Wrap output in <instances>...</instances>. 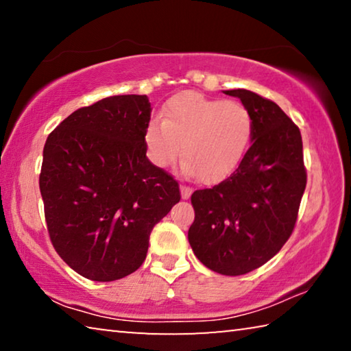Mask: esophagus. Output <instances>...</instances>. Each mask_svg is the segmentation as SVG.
<instances>
[{"label":"esophagus","instance_id":"34e87169","mask_svg":"<svg viewBox=\"0 0 351 351\" xmlns=\"http://www.w3.org/2000/svg\"><path fill=\"white\" fill-rule=\"evenodd\" d=\"M190 195H192V187L186 186V184H182L181 186V197L182 199H189Z\"/></svg>","mask_w":351,"mask_h":351}]
</instances>
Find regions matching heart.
Instances as JSON below:
<instances>
[{
	"mask_svg": "<svg viewBox=\"0 0 351 351\" xmlns=\"http://www.w3.org/2000/svg\"><path fill=\"white\" fill-rule=\"evenodd\" d=\"M252 133L254 119L247 106L186 91L165 102L161 122L148 123L145 145L158 167L173 162L181 145L184 169L210 184L239 167Z\"/></svg>",
	"mask_w": 351,
	"mask_h": 351,
	"instance_id": "1",
	"label": "heart"
}]
</instances>
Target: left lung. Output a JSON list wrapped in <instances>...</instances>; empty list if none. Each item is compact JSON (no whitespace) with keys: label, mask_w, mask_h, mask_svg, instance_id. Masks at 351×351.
Instances as JSON below:
<instances>
[{"label":"left lung","mask_w":351,"mask_h":351,"mask_svg":"<svg viewBox=\"0 0 351 351\" xmlns=\"http://www.w3.org/2000/svg\"><path fill=\"white\" fill-rule=\"evenodd\" d=\"M224 94L251 111L252 145L230 176L193 192L189 243L209 269L241 276L274 257L293 234L306 169L300 130L280 106L247 90Z\"/></svg>","instance_id":"obj_1"}]
</instances>
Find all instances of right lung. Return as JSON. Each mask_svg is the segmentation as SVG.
<instances>
[{
  "label": "right lung",
  "instance_id": "right-lung-1",
  "mask_svg": "<svg viewBox=\"0 0 351 351\" xmlns=\"http://www.w3.org/2000/svg\"><path fill=\"white\" fill-rule=\"evenodd\" d=\"M147 96H112L69 114L47 136L40 192L52 246L77 274L111 282L144 263L154 224L180 184L145 156Z\"/></svg>",
  "mask_w": 351,
  "mask_h": 351
}]
</instances>
